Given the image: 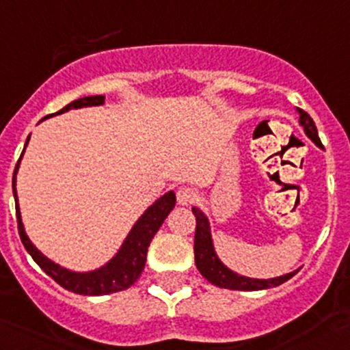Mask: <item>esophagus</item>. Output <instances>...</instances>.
<instances>
[{
    "label": "esophagus",
    "instance_id": "obj_1",
    "mask_svg": "<svg viewBox=\"0 0 350 350\" xmlns=\"http://www.w3.org/2000/svg\"><path fill=\"white\" fill-rule=\"evenodd\" d=\"M196 198H198L196 191H192V189H189V187H182L177 191V201H178V204H182V206L192 204V202L196 201Z\"/></svg>",
    "mask_w": 350,
    "mask_h": 350
}]
</instances>
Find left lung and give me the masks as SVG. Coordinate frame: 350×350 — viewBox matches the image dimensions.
<instances>
[{
    "mask_svg": "<svg viewBox=\"0 0 350 350\" xmlns=\"http://www.w3.org/2000/svg\"><path fill=\"white\" fill-rule=\"evenodd\" d=\"M299 125L304 129L306 135L314 142L318 148L323 149L321 141H319L318 129H316L314 122L311 116L299 109ZM192 213L196 216V239H194V256H196V266H198L199 273L209 282V284L216 285L219 288H230V291H265V288L277 287L292 278L299 269H294L291 273H285L280 277L275 278H251L245 275H239L237 271L228 268L225 262L219 259L218 252L215 249V242H213L211 235V223H209L208 216L198 206H192Z\"/></svg>",
    "mask_w": 350,
    "mask_h": 350,
    "instance_id": "left-lung-1",
    "label": "left lung"
}]
</instances>
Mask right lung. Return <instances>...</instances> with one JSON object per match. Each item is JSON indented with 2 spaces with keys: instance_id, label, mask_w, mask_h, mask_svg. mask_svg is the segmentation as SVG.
I'll list each match as a JSON object with an SVG mask.
<instances>
[{
  "instance_id": "add662e5",
  "label": "right lung",
  "mask_w": 350,
  "mask_h": 350,
  "mask_svg": "<svg viewBox=\"0 0 350 350\" xmlns=\"http://www.w3.org/2000/svg\"><path fill=\"white\" fill-rule=\"evenodd\" d=\"M105 105V96H88V98H81L72 101L70 105H66L65 108L59 109V113L70 111V109H79V108H91V106H101ZM56 115V113H55ZM48 118V116H46ZM42 118V120H46ZM29 139L25 142V148L29 144ZM23 148V152H25ZM22 156H20L18 163L15 166V173H13V198H15V208H16V221H18V234L22 239L23 247L27 249L29 254L32 256L36 262L42 268V271L46 275L53 278L55 282H58L63 288L70 292H75V294L81 295H106L113 294V292L127 291L129 287L137 282V278L141 277L142 269L146 266V256H148V247L151 244L152 237L156 235V232L159 230V227L163 225L166 216L170 215L173 208H175V192L168 191L166 194H163L161 198L156 199L141 216H139L137 221L134 223V227L131 228V232L127 234L125 241L122 242L118 251L115 252L109 261H106L105 265L99 266L96 269H89V271H73V269L65 268V266L58 265L53 259H49L48 256L42 254L32 241L29 239L25 227H23L22 221V213H20L18 206V196H16V173H18L20 161H22Z\"/></svg>"
}]
</instances>
